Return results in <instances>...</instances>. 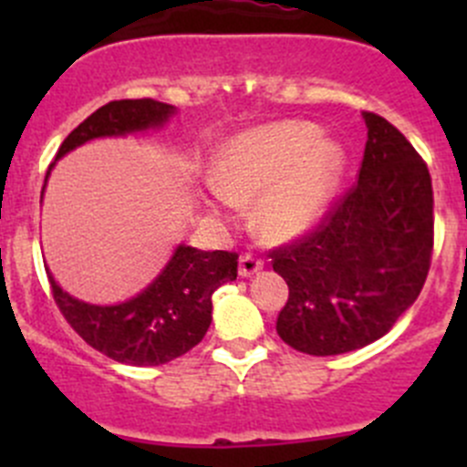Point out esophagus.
<instances>
[{
    "instance_id": "1",
    "label": "esophagus",
    "mask_w": 467,
    "mask_h": 467,
    "mask_svg": "<svg viewBox=\"0 0 467 467\" xmlns=\"http://www.w3.org/2000/svg\"><path fill=\"white\" fill-rule=\"evenodd\" d=\"M264 262L260 260V257L251 255V253H246V255L239 257V275L242 277H251L255 275L257 271H262Z\"/></svg>"
}]
</instances>
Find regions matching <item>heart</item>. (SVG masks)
<instances>
[{
    "mask_svg": "<svg viewBox=\"0 0 467 467\" xmlns=\"http://www.w3.org/2000/svg\"><path fill=\"white\" fill-rule=\"evenodd\" d=\"M343 169V150L309 121H277L246 130L219 150L207 207L257 201L255 221L271 239L312 228L327 210Z\"/></svg>",
    "mask_w": 467,
    "mask_h": 467,
    "instance_id": "b5f03b06",
    "label": "heart"
}]
</instances>
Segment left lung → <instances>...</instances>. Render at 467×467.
I'll use <instances>...</instances> for the list:
<instances>
[{
  "mask_svg": "<svg viewBox=\"0 0 467 467\" xmlns=\"http://www.w3.org/2000/svg\"><path fill=\"white\" fill-rule=\"evenodd\" d=\"M359 181L294 244L271 251L289 300L277 334L294 350L343 355L384 337L416 303L434 251L425 160L393 124L364 112Z\"/></svg>",
  "mask_w": 467,
  "mask_h": 467,
  "instance_id": "8db88e82",
  "label": "left lung"
}]
</instances>
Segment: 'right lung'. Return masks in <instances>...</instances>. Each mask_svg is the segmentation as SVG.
I'll return each mask as SVG.
<instances>
[{
  "label": "right lung",
  "instance_id": "1",
  "mask_svg": "<svg viewBox=\"0 0 467 467\" xmlns=\"http://www.w3.org/2000/svg\"><path fill=\"white\" fill-rule=\"evenodd\" d=\"M173 112L176 108L155 99L106 103L65 138L56 160L89 140L160 129ZM237 253H210L181 244L160 275L119 305L83 303L60 289L49 271L47 275L60 314L88 346L119 364L160 366L199 346L212 323V294L225 282L237 280Z\"/></svg>",
  "mask_w": 467,
  "mask_h": 467
}]
</instances>
